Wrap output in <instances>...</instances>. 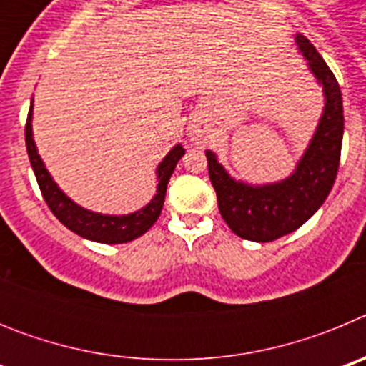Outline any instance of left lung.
<instances>
[{
  "label": "left lung",
  "instance_id": "obj_1",
  "mask_svg": "<svg viewBox=\"0 0 366 366\" xmlns=\"http://www.w3.org/2000/svg\"><path fill=\"white\" fill-rule=\"evenodd\" d=\"M295 44L325 95V108L315 134L295 170L282 181L251 185L234 179L214 152L205 150L219 214L229 229L244 240L273 242L297 231L321 209L337 176L345 130L341 89L308 38L295 34Z\"/></svg>",
  "mask_w": 366,
  "mask_h": 366
}]
</instances>
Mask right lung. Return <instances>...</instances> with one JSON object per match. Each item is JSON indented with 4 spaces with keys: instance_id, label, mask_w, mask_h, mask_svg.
<instances>
[{
    "instance_id": "1",
    "label": "right lung",
    "mask_w": 366,
    "mask_h": 366,
    "mask_svg": "<svg viewBox=\"0 0 366 366\" xmlns=\"http://www.w3.org/2000/svg\"><path fill=\"white\" fill-rule=\"evenodd\" d=\"M25 144H27V154L31 159V167L34 170L38 185L44 194L45 203L49 205L51 212L56 216L60 222L66 225L69 231L76 232L86 240L99 242V244H126L139 236H143L148 229L157 222L163 209L164 196H167L168 179L172 176L177 161L185 155V148L176 144L172 150L164 155V159L157 164V189H155L154 198L139 211L130 214H100V212L87 211L79 203L64 192L56 185V181L49 174L45 163L38 154L36 143L32 137V102L29 109L27 124H25Z\"/></svg>"
}]
</instances>
